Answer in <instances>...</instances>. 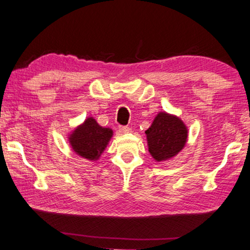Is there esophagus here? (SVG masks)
<instances>
[{
	"instance_id": "esophagus-1",
	"label": "esophagus",
	"mask_w": 250,
	"mask_h": 250,
	"mask_svg": "<svg viewBox=\"0 0 250 250\" xmlns=\"http://www.w3.org/2000/svg\"><path fill=\"white\" fill-rule=\"evenodd\" d=\"M119 130L121 131L122 133H128V132H130V129L128 128V126H120Z\"/></svg>"
}]
</instances>
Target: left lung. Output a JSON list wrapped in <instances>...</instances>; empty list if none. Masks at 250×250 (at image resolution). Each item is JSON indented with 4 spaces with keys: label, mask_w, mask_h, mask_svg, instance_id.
<instances>
[{
    "label": "left lung",
    "mask_w": 250,
    "mask_h": 250,
    "mask_svg": "<svg viewBox=\"0 0 250 250\" xmlns=\"http://www.w3.org/2000/svg\"><path fill=\"white\" fill-rule=\"evenodd\" d=\"M147 149L155 162H167L184 149L188 138V125L180 117L160 111L146 131Z\"/></svg>",
    "instance_id": "obj_1"
}]
</instances>
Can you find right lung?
<instances>
[{
  "mask_svg": "<svg viewBox=\"0 0 250 250\" xmlns=\"http://www.w3.org/2000/svg\"><path fill=\"white\" fill-rule=\"evenodd\" d=\"M112 137V129L101 126L89 116L68 132L67 140L75 154L89 161H98Z\"/></svg>",
  "mask_w": 250,
  "mask_h": 250,
  "instance_id": "add662e5",
  "label": "right lung"
}]
</instances>
